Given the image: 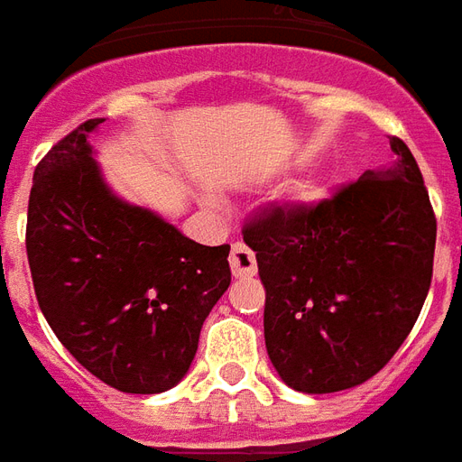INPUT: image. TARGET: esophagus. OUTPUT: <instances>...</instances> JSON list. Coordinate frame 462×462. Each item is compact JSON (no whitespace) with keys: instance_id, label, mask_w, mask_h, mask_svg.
I'll return each instance as SVG.
<instances>
[{"instance_id":"obj_1","label":"esophagus","mask_w":462,"mask_h":462,"mask_svg":"<svg viewBox=\"0 0 462 462\" xmlns=\"http://www.w3.org/2000/svg\"><path fill=\"white\" fill-rule=\"evenodd\" d=\"M228 261H231V273H234L236 278H251L258 271L255 254L245 244H234Z\"/></svg>"}]
</instances>
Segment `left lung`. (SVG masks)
<instances>
[{"mask_svg":"<svg viewBox=\"0 0 462 462\" xmlns=\"http://www.w3.org/2000/svg\"><path fill=\"white\" fill-rule=\"evenodd\" d=\"M389 170L312 204H268L244 224L265 288V349L295 392L332 393L382 372L429 295L436 214L399 137Z\"/></svg>","mask_w":462,"mask_h":462,"instance_id":"1","label":"left lung"}]
</instances>
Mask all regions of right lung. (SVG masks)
<instances>
[{
	"mask_svg": "<svg viewBox=\"0 0 462 462\" xmlns=\"http://www.w3.org/2000/svg\"><path fill=\"white\" fill-rule=\"evenodd\" d=\"M86 120L33 171L26 255L36 300L76 362L117 392L171 389L231 282V245H201L110 194Z\"/></svg>",
	"mask_w": 462,
	"mask_h": 462,
	"instance_id": "1",
	"label": "right lung"
}]
</instances>
